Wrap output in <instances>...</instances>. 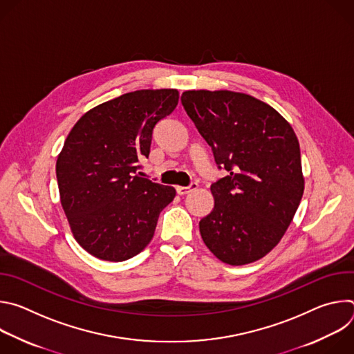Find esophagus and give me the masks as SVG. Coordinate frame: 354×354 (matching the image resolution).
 <instances>
[{"instance_id": "esophagus-1", "label": "esophagus", "mask_w": 354, "mask_h": 354, "mask_svg": "<svg viewBox=\"0 0 354 354\" xmlns=\"http://www.w3.org/2000/svg\"><path fill=\"white\" fill-rule=\"evenodd\" d=\"M194 189H197V183L192 182L189 186H176V193L180 194V196H183V194H187L189 192H192V190H194Z\"/></svg>"}]
</instances>
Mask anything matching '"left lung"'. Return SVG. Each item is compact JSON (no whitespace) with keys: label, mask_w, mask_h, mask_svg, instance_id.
I'll return each mask as SVG.
<instances>
[{"label":"left lung","mask_w":354,"mask_h":354,"mask_svg":"<svg viewBox=\"0 0 354 354\" xmlns=\"http://www.w3.org/2000/svg\"><path fill=\"white\" fill-rule=\"evenodd\" d=\"M187 116L227 176L210 187L214 209L198 223L221 262L259 261L280 242L304 193L297 136L270 105L241 92L185 91Z\"/></svg>","instance_id":"obj_1"}]
</instances>
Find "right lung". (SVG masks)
<instances>
[{
  "mask_svg": "<svg viewBox=\"0 0 354 354\" xmlns=\"http://www.w3.org/2000/svg\"><path fill=\"white\" fill-rule=\"evenodd\" d=\"M179 100L176 89H140L88 111L71 129L56 164L60 201L75 241L92 257L127 261L154 236L172 186L137 174L153 131Z\"/></svg>",
  "mask_w": 354,
  "mask_h": 354,
  "instance_id": "right-lung-1",
  "label": "right lung"
}]
</instances>
